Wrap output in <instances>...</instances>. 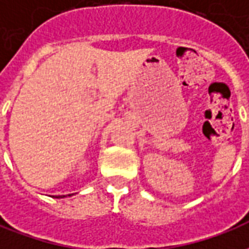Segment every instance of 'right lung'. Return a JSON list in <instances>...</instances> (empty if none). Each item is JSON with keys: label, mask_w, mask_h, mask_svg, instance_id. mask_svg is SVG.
Returning <instances> with one entry per match:
<instances>
[{"label": "right lung", "mask_w": 249, "mask_h": 249, "mask_svg": "<svg viewBox=\"0 0 249 249\" xmlns=\"http://www.w3.org/2000/svg\"><path fill=\"white\" fill-rule=\"evenodd\" d=\"M68 196H71V195H68ZM60 197H66V196H57V198H60Z\"/></svg>", "instance_id": "right-lung-1"}]
</instances>
